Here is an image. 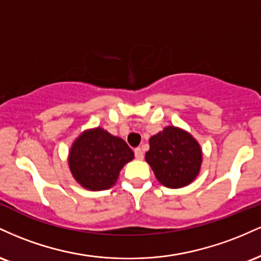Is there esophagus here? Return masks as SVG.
Returning a JSON list of instances; mask_svg holds the SVG:
<instances>
[{
    "mask_svg": "<svg viewBox=\"0 0 261 261\" xmlns=\"http://www.w3.org/2000/svg\"><path fill=\"white\" fill-rule=\"evenodd\" d=\"M135 157H136L137 160H142V158H143V152L140 147L135 148Z\"/></svg>",
    "mask_w": 261,
    "mask_h": 261,
    "instance_id": "esophagus-1",
    "label": "esophagus"
}]
</instances>
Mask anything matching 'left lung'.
<instances>
[{
  "label": "left lung",
  "mask_w": 261,
  "mask_h": 261,
  "mask_svg": "<svg viewBox=\"0 0 261 261\" xmlns=\"http://www.w3.org/2000/svg\"><path fill=\"white\" fill-rule=\"evenodd\" d=\"M199 143L185 131L168 126L149 139L146 162L155 178L167 188H182L190 184L201 167Z\"/></svg>",
  "instance_id": "obj_1"
}]
</instances>
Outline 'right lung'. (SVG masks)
Wrapping results in <instances>:
<instances>
[{"instance_id": "add662e5", "label": "right lung", "mask_w": 261, "mask_h": 261, "mask_svg": "<svg viewBox=\"0 0 261 261\" xmlns=\"http://www.w3.org/2000/svg\"><path fill=\"white\" fill-rule=\"evenodd\" d=\"M133 158V149L124 140L98 127L86 131L74 141L68 164L83 188L106 190L115 184L119 172Z\"/></svg>"}]
</instances>
